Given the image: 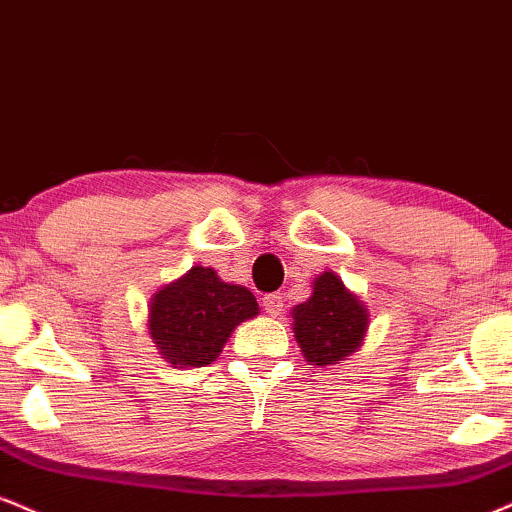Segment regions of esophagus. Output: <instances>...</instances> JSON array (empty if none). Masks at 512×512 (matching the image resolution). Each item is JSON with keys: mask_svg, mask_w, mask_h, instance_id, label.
<instances>
[{"mask_svg": "<svg viewBox=\"0 0 512 512\" xmlns=\"http://www.w3.org/2000/svg\"><path fill=\"white\" fill-rule=\"evenodd\" d=\"M262 307L267 310V315H281V307H283V295L281 293H269L262 298Z\"/></svg>", "mask_w": 512, "mask_h": 512, "instance_id": "34e87169", "label": "esophagus"}]
</instances>
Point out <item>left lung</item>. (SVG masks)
Returning a JSON list of instances; mask_svg holds the SVG:
<instances>
[{
  "mask_svg": "<svg viewBox=\"0 0 512 512\" xmlns=\"http://www.w3.org/2000/svg\"><path fill=\"white\" fill-rule=\"evenodd\" d=\"M293 336L305 362L331 367L348 360L365 343L369 310L336 272L312 281V295L291 310Z\"/></svg>",
  "mask_w": 512,
  "mask_h": 512,
  "instance_id": "left-lung-1",
  "label": "left lung"
}]
</instances>
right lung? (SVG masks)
I'll use <instances>...</instances> for the list:
<instances>
[{
  "label": "right lung",
  "mask_w": 512,
  "mask_h": 512,
  "mask_svg": "<svg viewBox=\"0 0 512 512\" xmlns=\"http://www.w3.org/2000/svg\"><path fill=\"white\" fill-rule=\"evenodd\" d=\"M257 315L260 305L248 288L197 264L152 295L147 334L171 367H205L217 360L233 329Z\"/></svg>",
  "instance_id": "obj_1"
}]
</instances>
